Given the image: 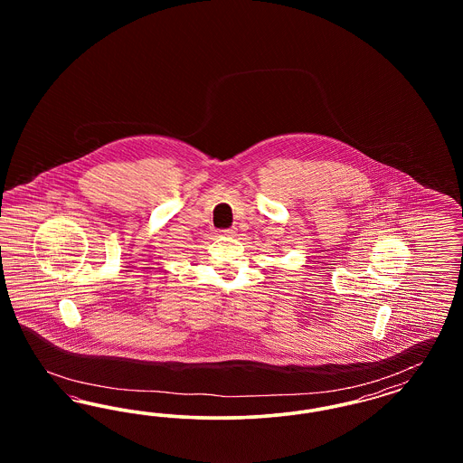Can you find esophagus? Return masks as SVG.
Here are the masks:
<instances>
[{
    "instance_id": "esophagus-1",
    "label": "esophagus",
    "mask_w": 463,
    "mask_h": 463,
    "mask_svg": "<svg viewBox=\"0 0 463 463\" xmlns=\"http://www.w3.org/2000/svg\"><path fill=\"white\" fill-rule=\"evenodd\" d=\"M219 232H221V236H229V238H232V236H236L238 229H236V227H229V229H222Z\"/></svg>"
}]
</instances>
